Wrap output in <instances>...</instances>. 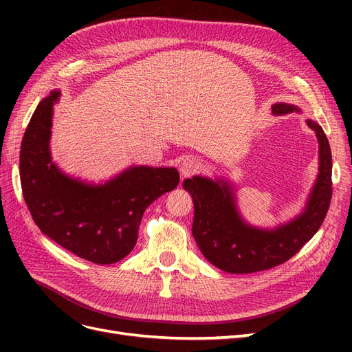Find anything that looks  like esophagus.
Wrapping results in <instances>:
<instances>
[{
    "instance_id": "esophagus-1",
    "label": "esophagus",
    "mask_w": 352,
    "mask_h": 352,
    "mask_svg": "<svg viewBox=\"0 0 352 352\" xmlns=\"http://www.w3.org/2000/svg\"><path fill=\"white\" fill-rule=\"evenodd\" d=\"M201 164L198 160H195L194 157H188L185 160H182V163L179 164V170H180V175H182L184 177H188L190 175L197 173L199 170Z\"/></svg>"
}]
</instances>
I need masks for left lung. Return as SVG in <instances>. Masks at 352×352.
I'll use <instances>...</instances> for the list:
<instances>
[{"instance_id": "left-lung-1", "label": "left lung", "mask_w": 352, "mask_h": 352, "mask_svg": "<svg viewBox=\"0 0 352 352\" xmlns=\"http://www.w3.org/2000/svg\"><path fill=\"white\" fill-rule=\"evenodd\" d=\"M274 116L302 113L294 104L272 105ZM318 142V173L302 210L274 228H258L238 208L236 189L229 179L192 176L184 189L194 201L192 235L214 267L233 274L254 273L289 260L320 229L332 198V153L320 124L307 119Z\"/></svg>"}]
</instances>
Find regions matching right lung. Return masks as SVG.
I'll list each match as a JSON object with an SVG mask.
<instances>
[{
    "instance_id": "obj_1",
    "label": "right lung",
    "mask_w": 352,
    "mask_h": 352,
    "mask_svg": "<svg viewBox=\"0 0 352 352\" xmlns=\"http://www.w3.org/2000/svg\"><path fill=\"white\" fill-rule=\"evenodd\" d=\"M51 91L32 116L20 148V182L39 230L78 257L97 264L124 258L138 241L144 211L179 184L175 167L129 166L94 184L63 172L51 155Z\"/></svg>"
}]
</instances>
